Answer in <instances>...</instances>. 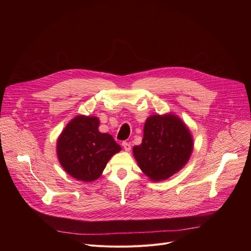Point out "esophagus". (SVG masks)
<instances>
[{
  "instance_id": "obj_1",
  "label": "esophagus",
  "mask_w": 251,
  "mask_h": 251,
  "mask_svg": "<svg viewBox=\"0 0 251 251\" xmlns=\"http://www.w3.org/2000/svg\"><path fill=\"white\" fill-rule=\"evenodd\" d=\"M122 147H123V149H124L126 151H129L131 150V146H130V144H129L128 142H126V141L122 142Z\"/></svg>"
}]
</instances>
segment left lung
I'll return each mask as SVG.
<instances>
[{"label":"left lung","instance_id":"8db88e82","mask_svg":"<svg viewBox=\"0 0 251 251\" xmlns=\"http://www.w3.org/2000/svg\"><path fill=\"white\" fill-rule=\"evenodd\" d=\"M193 151V138L187 125L173 114L150 116L143 127V138L133 148L142 172L151 181L167 180L185 166Z\"/></svg>","mask_w":251,"mask_h":251}]
</instances>
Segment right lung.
Segmentation results:
<instances>
[{"label":"right lung","instance_id":"add662e5","mask_svg":"<svg viewBox=\"0 0 251 251\" xmlns=\"http://www.w3.org/2000/svg\"><path fill=\"white\" fill-rule=\"evenodd\" d=\"M99 126L98 117L78 115L58 137V160L76 180L99 179L111 157L122 150L111 134L100 132Z\"/></svg>","mask_w":251,"mask_h":251}]
</instances>
